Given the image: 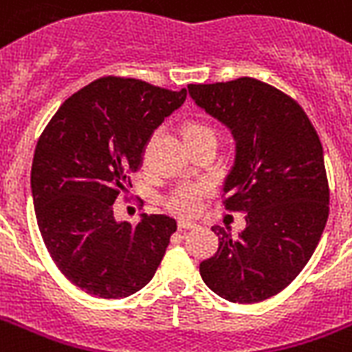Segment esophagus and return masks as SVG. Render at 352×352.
Segmentation results:
<instances>
[{
  "label": "esophagus",
  "instance_id": "obj_1",
  "mask_svg": "<svg viewBox=\"0 0 352 352\" xmlns=\"http://www.w3.org/2000/svg\"><path fill=\"white\" fill-rule=\"evenodd\" d=\"M193 226H195V223H192V221H186V219L179 221V228H181V230H188V228H193Z\"/></svg>",
  "mask_w": 352,
  "mask_h": 352
}]
</instances>
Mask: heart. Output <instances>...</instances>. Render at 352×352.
Masks as SVG:
<instances>
[{"label":"heart","instance_id":"1","mask_svg":"<svg viewBox=\"0 0 352 352\" xmlns=\"http://www.w3.org/2000/svg\"><path fill=\"white\" fill-rule=\"evenodd\" d=\"M181 135L186 148L201 146V144H212L215 148V144H217V131L208 122L197 120V118L184 122ZM206 193L208 190L203 184H181L168 195L166 208L173 214L182 215V217H192L201 210Z\"/></svg>","mask_w":352,"mask_h":352}]
</instances>
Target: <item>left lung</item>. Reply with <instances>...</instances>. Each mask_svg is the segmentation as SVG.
<instances>
[{
  "instance_id": "left-lung-1",
  "label": "left lung",
  "mask_w": 352,
  "mask_h": 352,
  "mask_svg": "<svg viewBox=\"0 0 352 352\" xmlns=\"http://www.w3.org/2000/svg\"><path fill=\"white\" fill-rule=\"evenodd\" d=\"M199 107L230 127L237 159L223 204L241 212L235 237L214 226L219 248L199 267L215 294L256 303L289 287L311 259L329 217V181L316 129L298 102L261 80L190 84Z\"/></svg>"
}]
</instances>
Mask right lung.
<instances>
[{"instance_id":"right-lung-1","label":"right lung","mask_w":352,"mask_h":352,"mask_svg":"<svg viewBox=\"0 0 352 352\" xmlns=\"http://www.w3.org/2000/svg\"><path fill=\"white\" fill-rule=\"evenodd\" d=\"M186 95L102 76L69 96L38 138L30 171L38 228L58 270L87 294L131 296L164 257L175 219L117 223L113 203L133 186L149 138Z\"/></svg>"}]
</instances>
